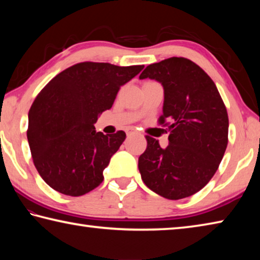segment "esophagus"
I'll use <instances>...</instances> for the list:
<instances>
[{
	"label": "esophagus",
	"instance_id": "34e87169",
	"mask_svg": "<svg viewBox=\"0 0 260 260\" xmlns=\"http://www.w3.org/2000/svg\"><path fill=\"white\" fill-rule=\"evenodd\" d=\"M127 134L128 135H133V134H139V132L136 131L134 127H128V128H127Z\"/></svg>",
	"mask_w": 260,
	"mask_h": 260
}]
</instances>
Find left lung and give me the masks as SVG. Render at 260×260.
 Segmentation results:
<instances>
[{
    "label": "left lung",
    "mask_w": 260,
    "mask_h": 260,
    "mask_svg": "<svg viewBox=\"0 0 260 260\" xmlns=\"http://www.w3.org/2000/svg\"><path fill=\"white\" fill-rule=\"evenodd\" d=\"M155 79L164 87L158 124L169 127V146L146 136L139 157L146 186L167 200L191 196L217 172L228 143V114L217 86L203 69L184 57L150 64L140 79Z\"/></svg>",
    "instance_id": "left-lung-1"
}]
</instances>
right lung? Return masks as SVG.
<instances>
[{
    "mask_svg": "<svg viewBox=\"0 0 260 260\" xmlns=\"http://www.w3.org/2000/svg\"><path fill=\"white\" fill-rule=\"evenodd\" d=\"M143 68L82 61L57 74L38 94L28 112L27 140L39 174L52 189L81 196L102 183L103 170L126 133L104 135L94 124Z\"/></svg>",
    "mask_w": 260,
    "mask_h": 260,
    "instance_id": "1",
    "label": "right lung"
}]
</instances>
